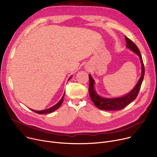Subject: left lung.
Segmentation results:
<instances>
[{
    "instance_id": "8db88e82",
    "label": "left lung",
    "mask_w": 157,
    "mask_h": 157,
    "mask_svg": "<svg viewBox=\"0 0 157 157\" xmlns=\"http://www.w3.org/2000/svg\"><path fill=\"white\" fill-rule=\"evenodd\" d=\"M126 41V47L129 48L131 50L134 52L135 54H136L140 59L142 71H141V76L137 82L136 85L134 88L127 95H124L119 98H103L99 96L97 93L95 88H94V85H95V81L93 79L91 76L89 75V80H90V85H89V93L90 98L95 104V105L100 110H119L128 105L129 103L132 102L136 98L142 82L144 78V66L143 62L142 57L140 53V51L138 47L133 42L132 40L128 38L127 36H125Z\"/></svg>"
}]
</instances>
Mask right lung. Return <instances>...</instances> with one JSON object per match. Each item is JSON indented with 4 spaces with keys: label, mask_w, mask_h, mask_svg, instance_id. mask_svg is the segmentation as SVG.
Returning <instances> with one entry per match:
<instances>
[{
    "label": "right lung",
    "mask_w": 157,
    "mask_h": 157,
    "mask_svg": "<svg viewBox=\"0 0 157 157\" xmlns=\"http://www.w3.org/2000/svg\"><path fill=\"white\" fill-rule=\"evenodd\" d=\"M71 78V76L69 78L68 81H69ZM64 95H65V93H64V95H63V96H62V98L60 100V101H59L57 104H56L55 105H54L53 107H50V108H49V109H45V110H32V109H31V110H33V112L37 113H39V114L49 113L53 112L54 111H55V110H56L57 109H58L60 107V106L61 105V104L62 103V102H63V101H64Z\"/></svg>",
    "instance_id": "1"
}]
</instances>
